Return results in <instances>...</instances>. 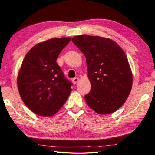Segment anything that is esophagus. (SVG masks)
<instances>
[{"label": "esophagus", "mask_w": 155, "mask_h": 155, "mask_svg": "<svg viewBox=\"0 0 155 155\" xmlns=\"http://www.w3.org/2000/svg\"><path fill=\"white\" fill-rule=\"evenodd\" d=\"M78 81H79V78H77V77L74 78L73 79H72V83H73L74 84H77Z\"/></svg>", "instance_id": "34e87169"}]
</instances>
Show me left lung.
Listing matches in <instances>:
<instances>
[{"mask_svg": "<svg viewBox=\"0 0 155 155\" xmlns=\"http://www.w3.org/2000/svg\"><path fill=\"white\" fill-rule=\"evenodd\" d=\"M72 41L86 58L87 77L91 84L84 99L97 114L114 113L131 91L132 72L122 48L107 38L77 35Z\"/></svg>", "mask_w": 155, "mask_h": 155, "instance_id": "1", "label": "left lung"}]
</instances>
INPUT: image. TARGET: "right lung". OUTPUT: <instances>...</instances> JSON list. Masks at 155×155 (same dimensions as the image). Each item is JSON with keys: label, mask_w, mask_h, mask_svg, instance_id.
<instances>
[{"label": "right lung", "mask_w": 155, "mask_h": 155, "mask_svg": "<svg viewBox=\"0 0 155 155\" xmlns=\"http://www.w3.org/2000/svg\"><path fill=\"white\" fill-rule=\"evenodd\" d=\"M71 39L51 38L38 43L28 51L21 64L17 80L19 95L27 107L38 116H54L71 93V83L56 63Z\"/></svg>", "instance_id": "add662e5"}]
</instances>
